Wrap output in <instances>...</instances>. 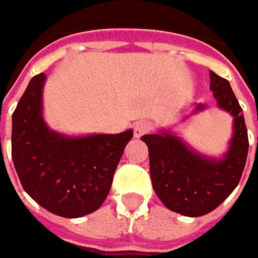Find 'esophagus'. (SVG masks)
I'll return each mask as SVG.
<instances>
[{
	"instance_id": "1",
	"label": "esophagus",
	"mask_w": 258,
	"mask_h": 258,
	"mask_svg": "<svg viewBox=\"0 0 258 258\" xmlns=\"http://www.w3.org/2000/svg\"><path fill=\"white\" fill-rule=\"evenodd\" d=\"M151 129H152V126H151L149 122H146V120H141V122L135 123L134 126L135 138H141V136H144V135L148 134Z\"/></svg>"
}]
</instances>
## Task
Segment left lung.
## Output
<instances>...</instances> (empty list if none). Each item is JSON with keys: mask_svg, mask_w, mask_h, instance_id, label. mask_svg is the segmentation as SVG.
<instances>
[{"mask_svg": "<svg viewBox=\"0 0 258 258\" xmlns=\"http://www.w3.org/2000/svg\"><path fill=\"white\" fill-rule=\"evenodd\" d=\"M217 104L234 117L230 151L223 159H210L191 151L182 141L168 132L144 135L148 145L149 169L155 192L166 208L186 217H201L215 210L233 192L243 175L248 135L243 109L228 80L210 72ZM204 109L203 104L197 107Z\"/></svg>", "mask_w": 258, "mask_h": 258, "instance_id": "8db88e82", "label": "left lung"}]
</instances>
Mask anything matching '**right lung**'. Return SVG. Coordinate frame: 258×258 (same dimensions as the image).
Listing matches in <instances>:
<instances>
[{
    "instance_id": "obj_1",
    "label": "right lung",
    "mask_w": 258,
    "mask_h": 258,
    "mask_svg": "<svg viewBox=\"0 0 258 258\" xmlns=\"http://www.w3.org/2000/svg\"><path fill=\"white\" fill-rule=\"evenodd\" d=\"M45 75L34 76L13 113L11 155L24 191L47 211L77 218L96 211L134 131L67 138L41 116Z\"/></svg>"
}]
</instances>
